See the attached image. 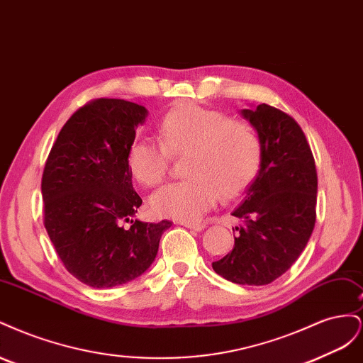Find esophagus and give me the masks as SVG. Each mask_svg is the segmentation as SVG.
<instances>
[{
  "mask_svg": "<svg viewBox=\"0 0 363 363\" xmlns=\"http://www.w3.org/2000/svg\"><path fill=\"white\" fill-rule=\"evenodd\" d=\"M182 225H184L186 228H189V230H195V232H201V230H204V224H201V223H180Z\"/></svg>",
  "mask_w": 363,
  "mask_h": 363,
  "instance_id": "1",
  "label": "esophagus"
}]
</instances>
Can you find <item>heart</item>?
<instances>
[{
	"label": "heart",
	"mask_w": 363,
	"mask_h": 363,
	"mask_svg": "<svg viewBox=\"0 0 363 363\" xmlns=\"http://www.w3.org/2000/svg\"><path fill=\"white\" fill-rule=\"evenodd\" d=\"M159 140L139 136L127 150V168L140 186L155 188L167 177L171 157L184 159L189 179L151 195V211L162 218L196 221L224 199L242 192L260 162V140L247 123L192 101L174 106L159 123Z\"/></svg>",
	"instance_id": "b5f03b06"
}]
</instances>
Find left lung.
Returning a JSON list of instances; mask_svg holds the SVG:
<instances>
[{
	"mask_svg": "<svg viewBox=\"0 0 363 363\" xmlns=\"http://www.w3.org/2000/svg\"><path fill=\"white\" fill-rule=\"evenodd\" d=\"M242 116L260 140V168L233 215L235 247L212 263L228 281L250 286L283 276L307 245L316 219L315 159L301 127L279 108L259 104Z\"/></svg>",
	"mask_w": 363,
	"mask_h": 363,
	"instance_id": "left-lung-1",
	"label": "left lung"
}]
</instances>
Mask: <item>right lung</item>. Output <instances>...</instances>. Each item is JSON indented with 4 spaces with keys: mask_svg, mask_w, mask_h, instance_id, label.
Returning <instances> with one entry per match:
<instances>
[{
    "mask_svg": "<svg viewBox=\"0 0 363 363\" xmlns=\"http://www.w3.org/2000/svg\"><path fill=\"white\" fill-rule=\"evenodd\" d=\"M147 113L116 98L89 101L62 127L43 168V224L65 268L87 286L138 279L172 224L131 219L142 199L131 184L127 150Z\"/></svg>",
    "mask_w": 363,
    "mask_h": 363,
    "instance_id": "1",
    "label": "right lung"
}]
</instances>
